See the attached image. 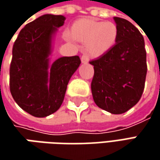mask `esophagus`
Returning <instances> with one entry per match:
<instances>
[{
    "instance_id": "34e87169",
    "label": "esophagus",
    "mask_w": 160,
    "mask_h": 160,
    "mask_svg": "<svg viewBox=\"0 0 160 160\" xmlns=\"http://www.w3.org/2000/svg\"><path fill=\"white\" fill-rule=\"evenodd\" d=\"M81 61H82V63H83V64L88 63V62H89V58H88V56H87L86 54H83V56L81 57Z\"/></svg>"
}]
</instances>
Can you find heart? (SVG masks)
<instances>
[{"label":"heart","instance_id":"b5f03b06","mask_svg":"<svg viewBox=\"0 0 160 160\" xmlns=\"http://www.w3.org/2000/svg\"><path fill=\"white\" fill-rule=\"evenodd\" d=\"M69 35L72 39L85 43V49L92 56L99 57L115 46L118 37V30L112 22L83 18L72 25Z\"/></svg>","mask_w":160,"mask_h":160}]
</instances>
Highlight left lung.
I'll use <instances>...</instances> for the list:
<instances>
[{
	"mask_svg": "<svg viewBox=\"0 0 160 160\" xmlns=\"http://www.w3.org/2000/svg\"><path fill=\"white\" fill-rule=\"evenodd\" d=\"M118 30L115 46L92 60L94 76L91 88L96 105L111 114H122L140 101L147 74L142 34L131 22L114 17Z\"/></svg>",
	"mask_w": 160,
	"mask_h": 160,
	"instance_id": "left-lung-1",
	"label": "left lung"
}]
</instances>
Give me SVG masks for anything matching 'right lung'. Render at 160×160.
I'll return each mask as SVG.
<instances>
[{"mask_svg": "<svg viewBox=\"0 0 160 160\" xmlns=\"http://www.w3.org/2000/svg\"><path fill=\"white\" fill-rule=\"evenodd\" d=\"M65 19L62 15L41 16L22 28L13 45L10 92L23 110L36 118L50 116L60 108L68 83L81 64L78 56L50 63L53 37Z\"/></svg>", "mask_w": 160, "mask_h": 160, "instance_id": "1", "label": "right lung"}]
</instances>
